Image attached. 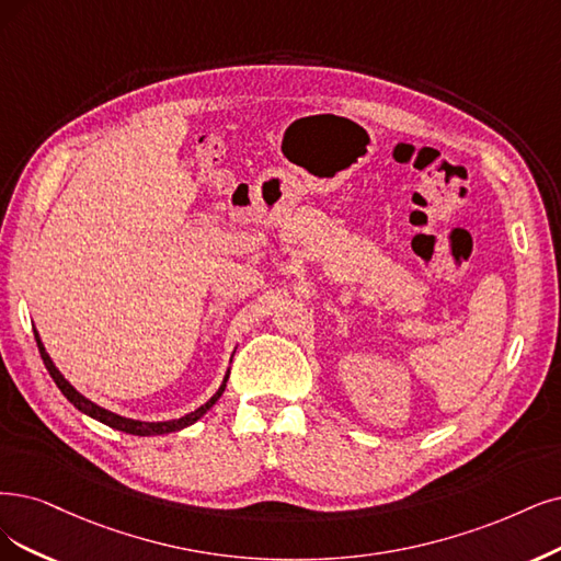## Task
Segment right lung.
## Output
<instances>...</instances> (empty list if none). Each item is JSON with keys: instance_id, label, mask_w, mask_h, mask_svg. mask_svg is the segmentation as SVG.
Segmentation results:
<instances>
[{"instance_id": "right-lung-1", "label": "right lung", "mask_w": 561, "mask_h": 561, "mask_svg": "<svg viewBox=\"0 0 561 561\" xmlns=\"http://www.w3.org/2000/svg\"><path fill=\"white\" fill-rule=\"evenodd\" d=\"M34 337H36V346H38V354H41V358H44V365H46V369L50 371V377H53V381L57 383V388L61 390V396H65L78 411H82V413H88L90 419H94V421H99V423H103V425H108V427H113V430H119V432H127V434H136V437H154V434H169V432H178V430H182V427H190V425H194L203 413L210 409L219 398H221V392H224V388H226V381H228V375H231V371H226V377H224V381H221V386H219V390L215 392V396L207 400L205 404H201L196 411H192V413H186V416H182V419H175V421H161V423H145V421H134V419H124V416H117V413H113V411H108V409H103V407H99V404H94L92 400H88L85 396H80V392L65 379L61 377V371L55 367V363L50 360V356L46 354V346H44V342H41V337H38V333L34 330Z\"/></svg>"}]
</instances>
